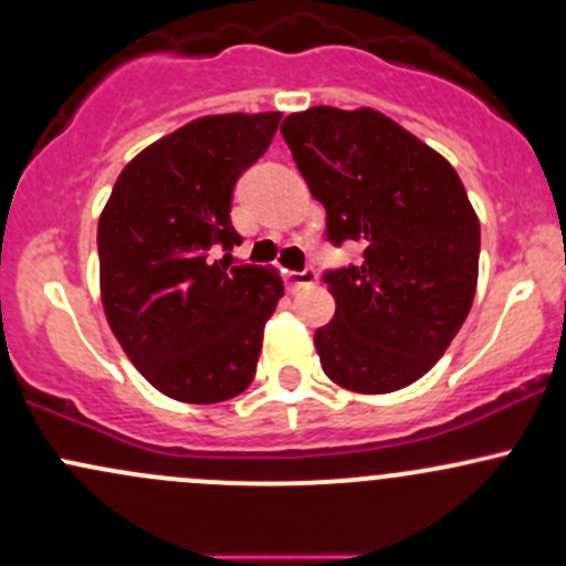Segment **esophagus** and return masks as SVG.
Here are the masks:
<instances>
[{
    "label": "esophagus",
    "mask_w": 566,
    "mask_h": 566,
    "mask_svg": "<svg viewBox=\"0 0 566 566\" xmlns=\"http://www.w3.org/2000/svg\"><path fill=\"white\" fill-rule=\"evenodd\" d=\"M316 282V271L306 269V271H290L287 273V284L290 290H301V287H312Z\"/></svg>",
    "instance_id": "esophagus-1"
}]
</instances>
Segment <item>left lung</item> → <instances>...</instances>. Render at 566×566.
Masks as SVG:
<instances>
[{
  "label": "left lung",
  "mask_w": 566,
  "mask_h": 566,
  "mask_svg": "<svg viewBox=\"0 0 566 566\" xmlns=\"http://www.w3.org/2000/svg\"><path fill=\"white\" fill-rule=\"evenodd\" d=\"M284 142L327 212V239L363 263L327 271L335 316L314 333L338 387L387 395L419 381L468 319L481 226L454 166L378 109L312 107Z\"/></svg>",
  "instance_id": "1"
}]
</instances>
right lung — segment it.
Returning <instances> with one entry per match:
<instances>
[{"label": "right lung", "mask_w": 566, "mask_h": 566, "mask_svg": "<svg viewBox=\"0 0 566 566\" xmlns=\"http://www.w3.org/2000/svg\"><path fill=\"white\" fill-rule=\"evenodd\" d=\"M282 112L196 117L117 177L98 217L102 306L126 357L179 402H222L252 384L265 322L284 295L271 265H235V179L269 150Z\"/></svg>", "instance_id": "1"}]
</instances>
